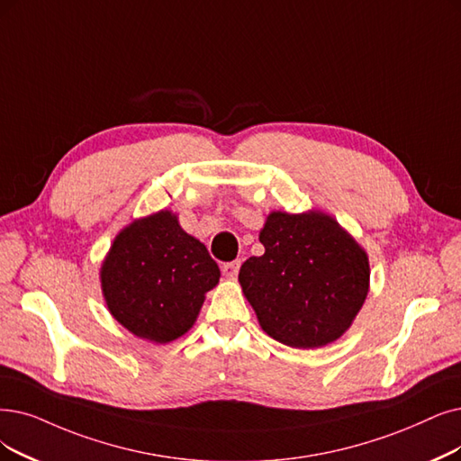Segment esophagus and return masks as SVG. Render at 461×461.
<instances>
[{
    "mask_svg": "<svg viewBox=\"0 0 461 461\" xmlns=\"http://www.w3.org/2000/svg\"><path fill=\"white\" fill-rule=\"evenodd\" d=\"M221 270H223V274L227 276V278L234 280L238 276V270H240V261H230V263H223V267H221Z\"/></svg>",
    "mask_w": 461,
    "mask_h": 461,
    "instance_id": "34e87169",
    "label": "esophagus"
}]
</instances>
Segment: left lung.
Listing matches in <instances>:
<instances>
[{
    "label": "left lung",
    "instance_id": "left-lung-1",
    "mask_svg": "<svg viewBox=\"0 0 461 461\" xmlns=\"http://www.w3.org/2000/svg\"><path fill=\"white\" fill-rule=\"evenodd\" d=\"M261 257L242 265L246 299L267 335L291 348H320L352 325L369 291V259L325 213L268 215Z\"/></svg>",
    "mask_w": 461,
    "mask_h": 461
}]
</instances>
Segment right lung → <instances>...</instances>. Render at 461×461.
I'll use <instances>...</instances> for the list:
<instances>
[{
	"instance_id": "add662e5",
	"label": "right lung",
	"mask_w": 461,
	"mask_h": 461,
	"mask_svg": "<svg viewBox=\"0 0 461 461\" xmlns=\"http://www.w3.org/2000/svg\"><path fill=\"white\" fill-rule=\"evenodd\" d=\"M219 282V267L204 244L170 212L128 225L102 267L109 312L131 333L170 342L193 327L204 293Z\"/></svg>"
}]
</instances>
